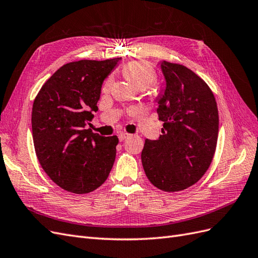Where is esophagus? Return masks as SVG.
<instances>
[{"label": "esophagus", "mask_w": 258, "mask_h": 258, "mask_svg": "<svg viewBox=\"0 0 258 258\" xmlns=\"http://www.w3.org/2000/svg\"><path fill=\"white\" fill-rule=\"evenodd\" d=\"M129 136H130V135H129V134H127V132H121V134H119V135H118L119 141H123V140H126Z\"/></svg>", "instance_id": "1"}]
</instances>
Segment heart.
<instances>
[{
  "label": "heart",
  "mask_w": 258,
  "mask_h": 258,
  "mask_svg": "<svg viewBox=\"0 0 258 258\" xmlns=\"http://www.w3.org/2000/svg\"><path fill=\"white\" fill-rule=\"evenodd\" d=\"M121 73L136 89L144 90L156 82V73L154 70L143 62H130L121 69ZM111 85V81L107 80L103 89L106 90Z\"/></svg>",
  "instance_id": "obj_1"
}]
</instances>
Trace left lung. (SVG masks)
<instances>
[{
  "instance_id": "8db88e82",
  "label": "left lung",
  "mask_w": 258,
  "mask_h": 258,
  "mask_svg": "<svg viewBox=\"0 0 258 258\" xmlns=\"http://www.w3.org/2000/svg\"><path fill=\"white\" fill-rule=\"evenodd\" d=\"M166 87L157 97L163 121L157 140H145L142 165L150 182L163 191L197 183L212 162L218 136V111L206 82L181 64L161 61Z\"/></svg>"
}]
</instances>
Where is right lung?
<instances>
[{
	"label": "right lung",
	"mask_w": 258,
	"mask_h": 258,
	"mask_svg": "<svg viewBox=\"0 0 258 258\" xmlns=\"http://www.w3.org/2000/svg\"><path fill=\"white\" fill-rule=\"evenodd\" d=\"M121 58L80 60L62 66L38 91L32 107L37 159L61 188L91 192L110 174L118 138L87 129L98 111L101 88Z\"/></svg>",
	"instance_id": "right-lung-1"
}]
</instances>
